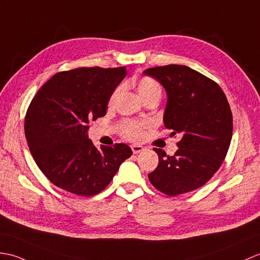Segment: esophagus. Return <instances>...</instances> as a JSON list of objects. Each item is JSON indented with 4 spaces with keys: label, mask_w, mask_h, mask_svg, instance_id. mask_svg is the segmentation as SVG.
Masks as SVG:
<instances>
[{
    "label": "esophagus",
    "mask_w": 260,
    "mask_h": 260,
    "mask_svg": "<svg viewBox=\"0 0 260 260\" xmlns=\"http://www.w3.org/2000/svg\"><path fill=\"white\" fill-rule=\"evenodd\" d=\"M131 148L134 154H138V153H141L142 150H144V147L141 146V145H132Z\"/></svg>",
    "instance_id": "34e87169"
}]
</instances>
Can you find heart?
I'll return each mask as SVG.
<instances>
[{
    "label": "heart",
    "instance_id": "1",
    "mask_svg": "<svg viewBox=\"0 0 260 260\" xmlns=\"http://www.w3.org/2000/svg\"><path fill=\"white\" fill-rule=\"evenodd\" d=\"M137 92L140 94L141 99L145 102L150 99H158L161 95V86L160 84L154 80L152 77L145 76L140 78L136 83ZM120 87H117L114 89L110 98V105H112L115 102L116 98L119 94ZM147 127V123L145 122H135V120H124L122 124L119 125L120 134L125 137L126 140L137 142L141 141L145 134V128Z\"/></svg>",
    "mask_w": 260,
    "mask_h": 260
}]
</instances>
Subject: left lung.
<instances>
[{
    "instance_id": "8db88e82",
    "label": "left lung",
    "mask_w": 260,
    "mask_h": 260,
    "mask_svg": "<svg viewBox=\"0 0 260 260\" xmlns=\"http://www.w3.org/2000/svg\"><path fill=\"white\" fill-rule=\"evenodd\" d=\"M167 93L164 125L172 136L182 135L173 156L154 148L158 166L148 174L156 189L168 196L206 184L224 161L233 135V115L218 84L185 65L171 64L144 71Z\"/></svg>"
}]
</instances>
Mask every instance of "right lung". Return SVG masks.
Here are the masks:
<instances>
[{
    "label": "right lung",
    "instance_id": "right-lung-1",
    "mask_svg": "<svg viewBox=\"0 0 260 260\" xmlns=\"http://www.w3.org/2000/svg\"><path fill=\"white\" fill-rule=\"evenodd\" d=\"M126 74L124 66L59 72L35 94L24 122L25 137L36 165L59 188L85 197L99 194L131 157L126 144L96 148L87 135L89 120L105 115Z\"/></svg>",
    "mask_w": 260,
    "mask_h": 260
}]
</instances>
